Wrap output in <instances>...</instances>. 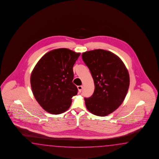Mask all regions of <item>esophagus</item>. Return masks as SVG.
<instances>
[{
	"label": "esophagus",
	"instance_id": "esophagus-1",
	"mask_svg": "<svg viewBox=\"0 0 159 159\" xmlns=\"http://www.w3.org/2000/svg\"><path fill=\"white\" fill-rule=\"evenodd\" d=\"M78 90H79V92H81L82 91V89H83V86L82 85H79L78 86Z\"/></svg>",
	"mask_w": 159,
	"mask_h": 159
}]
</instances>
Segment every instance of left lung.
<instances>
[{"instance_id": "1", "label": "left lung", "mask_w": 159, "mask_h": 159, "mask_svg": "<svg viewBox=\"0 0 159 159\" xmlns=\"http://www.w3.org/2000/svg\"><path fill=\"white\" fill-rule=\"evenodd\" d=\"M95 84L91 97L84 98L87 110L92 114L105 116L123 102L129 85V76L122 60L115 54L98 49L82 53Z\"/></svg>"}]
</instances>
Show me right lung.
<instances>
[{"instance_id": "add662e5", "label": "right lung", "mask_w": 159, "mask_h": 159, "mask_svg": "<svg viewBox=\"0 0 159 159\" xmlns=\"http://www.w3.org/2000/svg\"><path fill=\"white\" fill-rule=\"evenodd\" d=\"M80 53L59 48L46 53L39 60L31 75L32 93L47 112L57 115L70 107L72 98L78 93L72 83L73 67Z\"/></svg>"}]
</instances>
